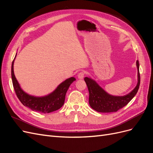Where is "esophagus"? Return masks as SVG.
Segmentation results:
<instances>
[{"label":"esophagus","instance_id":"34e87169","mask_svg":"<svg viewBox=\"0 0 153 153\" xmlns=\"http://www.w3.org/2000/svg\"><path fill=\"white\" fill-rule=\"evenodd\" d=\"M85 71H81L78 74V76H77L78 78H79V79H83L85 76Z\"/></svg>","mask_w":153,"mask_h":153}]
</instances>
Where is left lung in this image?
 I'll list each match as a JSON object with an SVG mask.
<instances>
[{"label": "left lung", "instance_id": "8db88e82", "mask_svg": "<svg viewBox=\"0 0 153 153\" xmlns=\"http://www.w3.org/2000/svg\"><path fill=\"white\" fill-rule=\"evenodd\" d=\"M137 66L138 70L137 85L131 92L123 96L110 95L105 92L94 80L88 77L84 78L89 92V103L91 107L98 112L109 113L117 112L126 106L136 95L140 86V76L138 61H137Z\"/></svg>", "mask_w": 153, "mask_h": 153}]
</instances>
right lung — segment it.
Masks as SVG:
<instances>
[{
    "mask_svg": "<svg viewBox=\"0 0 153 153\" xmlns=\"http://www.w3.org/2000/svg\"><path fill=\"white\" fill-rule=\"evenodd\" d=\"M16 57V56H15ZM14 59L11 66V78L14 89L18 98L25 106H27L32 110L37 111L41 113H50L61 108L64 103L66 92L69 87L76 80L74 77L68 78L62 82L57 89L52 93L43 97H36L30 96L23 91L18 84L14 74L13 64Z\"/></svg>",
    "mask_w": 153,
    "mask_h": 153,
    "instance_id": "add662e5",
    "label": "right lung"
}]
</instances>
